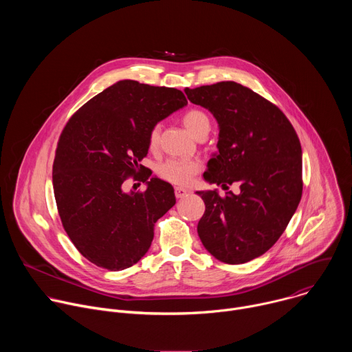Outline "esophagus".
I'll return each instance as SVG.
<instances>
[{
  "mask_svg": "<svg viewBox=\"0 0 352 352\" xmlns=\"http://www.w3.org/2000/svg\"><path fill=\"white\" fill-rule=\"evenodd\" d=\"M175 197L177 199H182V197H185L188 193H189V190L188 189H185V188H181V186H175Z\"/></svg>",
  "mask_w": 352,
  "mask_h": 352,
  "instance_id": "1",
  "label": "esophagus"
}]
</instances>
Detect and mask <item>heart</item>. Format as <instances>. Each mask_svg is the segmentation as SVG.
I'll return each instance as SVG.
<instances>
[{"mask_svg": "<svg viewBox=\"0 0 352 352\" xmlns=\"http://www.w3.org/2000/svg\"><path fill=\"white\" fill-rule=\"evenodd\" d=\"M184 125L186 129L193 135L199 136L200 133L208 132L210 129V120L209 117L200 110H190L188 111L184 118H182ZM160 140V126L156 125L152 128L148 133V146L150 148H156ZM202 170V164H200L197 160L192 159H168L163 162L159 168L157 174L175 185H188L192 178Z\"/></svg>", "mask_w": 352, "mask_h": 352, "instance_id": "b5f03b06", "label": "heart"}]
</instances>
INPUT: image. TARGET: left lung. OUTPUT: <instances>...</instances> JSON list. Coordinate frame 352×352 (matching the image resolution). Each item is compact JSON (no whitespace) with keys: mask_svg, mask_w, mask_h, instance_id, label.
<instances>
[{"mask_svg":"<svg viewBox=\"0 0 352 352\" xmlns=\"http://www.w3.org/2000/svg\"><path fill=\"white\" fill-rule=\"evenodd\" d=\"M189 102L219 124L216 153L204 174L209 184H238L221 197L197 190L206 210L197 223L204 246L217 261L239 265L277 242L302 196V148L291 122L266 98L236 82L185 89Z\"/></svg>","mask_w":352,"mask_h":352,"instance_id":"left-lung-1","label":"left lung"}]
</instances>
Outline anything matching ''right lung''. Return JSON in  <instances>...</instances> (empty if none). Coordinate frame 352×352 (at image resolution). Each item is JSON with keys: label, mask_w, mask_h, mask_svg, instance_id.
<instances>
[{"label": "right lung", "mask_w": 352, "mask_h": 352, "mask_svg": "<svg viewBox=\"0 0 352 352\" xmlns=\"http://www.w3.org/2000/svg\"><path fill=\"white\" fill-rule=\"evenodd\" d=\"M188 104L174 87L120 80L83 104L65 125L53 166L58 213L69 239L91 263L111 272L138 263L155 223L174 205V188L139 164L157 122ZM139 170L144 192L123 181Z\"/></svg>", "instance_id": "obj_1"}]
</instances>
